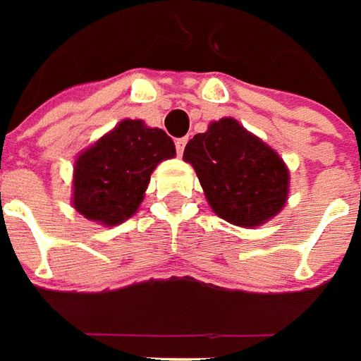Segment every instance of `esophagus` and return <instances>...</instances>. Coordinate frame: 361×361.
<instances>
[{
  "mask_svg": "<svg viewBox=\"0 0 361 361\" xmlns=\"http://www.w3.org/2000/svg\"><path fill=\"white\" fill-rule=\"evenodd\" d=\"M186 142H188V137H180V140H176V142H175L176 153H178V155H183V152H185Z\"/></svg>",
  "mask_w": 361,
  "mask_h": 361,
  "instance_id": "1",
  "label": "esophagus"
}]
</instances>
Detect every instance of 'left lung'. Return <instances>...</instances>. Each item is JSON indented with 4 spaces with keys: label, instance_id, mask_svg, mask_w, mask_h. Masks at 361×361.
Returning a JSON list of instances; mask_svg holds the SVG:
<instances>
[{
    "label": "left lung",
    "instance_id": "obj_1",
    "mask_svg": "<svg viewBox=\"0 0 361 361\" xmlns=\"http://www.w3.org/2000/svg\"><path fill=\"white\" fill-rule=\"evenodd\" d=\"M183 159L196 171L212 212L233 226L267 224L290 196V171L282 157L231 116L194 135Z\"/></svg>",
    "mask_w": 361,
    "mask_h": 361
}]
</instances>
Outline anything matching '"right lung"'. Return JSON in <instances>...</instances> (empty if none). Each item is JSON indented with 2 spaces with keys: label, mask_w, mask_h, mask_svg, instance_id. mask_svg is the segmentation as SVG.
I'll use <instances>...</instances> for the list:
<instances>
[{
  "label": "right lung",
  "mask_w": 361,
  "mask_h": 361,
  "mask_svg": "<svg viewBox=\"0 0 361 361\" xmlns=\"http://www.w3.org/2000/svg\"><path fill=\"white\" fill-rule=\"evenodd\" d=\"M175 155L173 140L161 128L120 120L78 155L71 206L99 226H118L137 212L155 167Z\"/></svg>",
  "instance_id": "right-lung-1"
}]
</instances>
